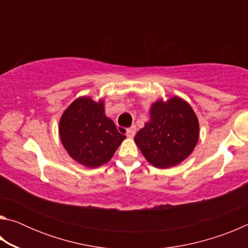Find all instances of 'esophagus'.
<instances>
[{
  "label": "esophagus",
  "instance_id": "1",
  "mask_svg": "<svg viewBox=\"0 0 248 248\" xmlns=\"http://www.w3.org/2000/svg\"><path fill=\"white\" fill-rule=\"evenodd\" d=\"M136 132H137L136 125H132V127H130L129 129H127V136L129 138H133L134 134H136Z\"/></svg>",
  "mask_w": 248,
  "mask_h": 248
}]
</instances>
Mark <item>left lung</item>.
<instances>
[{"mask_svg": "<svg viewBox=\"0 0 248 248\" xmlns=\"http://www.w3.org/2000/svg\"><path fill=\"white\" fill-rule=\"evenodd\" d=\"M199 139V123L192 108L179 97L154 103L150 121L134 137L151 164L167 169L189 156Z\"/></svg>", "mask_w": 248, "mask_h": 248, "instance_id": "left-lung-1", "label": "left lung"}]
</instances>
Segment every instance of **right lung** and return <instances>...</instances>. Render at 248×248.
I'll return each instance as SVG.
<instances>
[{
  "mask_svg": "<svg viewBox=\"0 0 248 248\" xmlns=\"http://www.w3.org/2000/svg\"><path fill=\"white\" fill-rule=\"evenodd\" d=\"M103 104L90 97L78 98L60 119L62 144L70 156L84 166L98 167L107 163L125 138L105 115Z\"/></svg>",
  "mask_w": 248,
  "mask_h": 248,
  "instance_id": "obj_1",
  "label": "right lung"
}]
</instances>
